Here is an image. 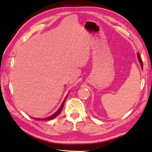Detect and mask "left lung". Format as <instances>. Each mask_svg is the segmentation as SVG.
<instances>
[{
    "mask_svg": "<svg viewBox=\"0 0 152 152\" xmlns=\"http://www.w3.org/2000/svg\"><path fill=\"white\" fill-rule=\"evenodd\" d=\"M137 57H138V59H139V63H140L141 67H142V69H143V61H142V59H141V57H140V55H139V53L137 54Z\"/></svg>",
    "mask_w": 152,
    "mask_h": 152,
    "instance_id": "left-lung-1",
    "label": "left lung"
}]
</instances>
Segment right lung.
<instances>
[{
	"instance_id": "obj_1",
	"label": "right lung",
	"mask_w": 152,
	"mask_h": 152,
	"mask_svg": "<svg viewBox=\"0 0 152 152\" xmlns=\"http://www.w3.org/2000/svg\"><path fill=\"white\" fill-rule=\"evenodd\" d=\"M67 96H66V99H65L64 101V102H63V103H62V104H61V107H60L59 108V110H57V112H55L54 114H53L52 115H50V116H49V117L45 118H40V119L38 118V120H52V119L55 118V117H57V115H58L60 114V113H61V112L62 109H63V107H64V104L65 102H66V98H67ZM34 119H36V118H34Z\"/></svg>"
}]
</instances>
